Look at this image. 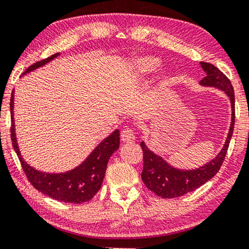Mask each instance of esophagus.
Here are the masks:
<instances>
[{"mask_svg": "<svg viewBox=\"0 0 249 249\" xmlns=\"http://www.w3.org/2000/svg\"><path fill=\"white\" fill-rule=\"evenodd\" d=\"M135 141V132L131 128H125L121 131V142H132Z\"/></svg>", "mask_w": 249, "mask_h": 249, "instance_id": "34e87169", "label": "esophagus"}]
</instances>
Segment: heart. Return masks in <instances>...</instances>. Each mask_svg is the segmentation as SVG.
<instances>
[{"instance_id": "1", "label": "heart", "mask_w": 249, "mask_h": 249, "mask_svg": "<svg viewBox=\"0 0 249 249\" xmlns=\"http://www.w3.org/2000/svg\"><path fill=\"white\" fill-rule=\"evenodd\" d=\"M136 67L139 72L144 76H147V74H151L155 71H158L160 68V61L153 56H142L141 59L136 61ZM170 84V76L168 73L162 74L161 79H160V85H159V91H162L164 88Z\"/></svg>"}]
</instances>
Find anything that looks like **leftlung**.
<instances>
[{
    "mask_svg": "<svg viewBox=\"0 0 249 249\" xmlns=\"http://www.w3.org/2000/svg\"><path fill=\"white\" fill-rule=\"evenodd\" d=\"M206 76L200 80V85L206 87H215L223 90L231 102V124L229 134L221 152L207 164L199 166L195 170H179L166 163L161 156L149 151L144 142H141L142 149L144 168L142 172V179L146 187L162 198H176L194 192L200 186L209 181L216 175L226 158L230 139L232 137L234 125V91L231 81L223 72L207 62H200Z\"/></svg>",
    "mask_w": 249,
    "mask_h": 249,
    "instance_id": "left-lung-1",
    "label": "left lung"
}]
</instances>
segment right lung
<instances>
[{"instance_id": "right-lung-1", "label": "right lung", "mask_w": 249, "mask_h": 249, "mask_svg": "<svg viewBox=\"0 0 249 249\" xmlns=\"http://www.w3.org/2000/svg\"><path fill=\"white\" fill-rule=\"evenodd\" d=\"M59 55L60 53H55L47 59L32 64L29 68H27L23 74L49 63L51 60L55 59ZM13 98H15V90H12L11 100H10L11 141L13 148L21 163L23 172L29 182L40 193L45 194L51 198L60 200V202L81 204L90 200L101 188L108 159L120 145V137H119L120 134H119L118 129L105 138L101 144H98L97 147L90 153V155L76 169L64 173H46L38 171L27 164L20 154L18 144H17L15 120H13L15 119L13 118V107H15Z\"/></svg>"}]
</instances>
